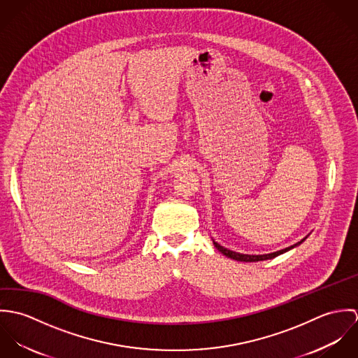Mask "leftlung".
Segmentation results:
<instances>
[{"label": "left lung", "instance_id": "8db88e82", "mask_svg": "<svg viewBox=\"0 0 358 358\" xmlns=\"http://www.w3.org/2000/svg\"><path fill=\"white\" fill-rule=\"evenodd\" d=\"M306 238L307 236L303 240H301L299 243H296L295 245H291V247H288V248H285V250H281V251H277V252H273V254H266V255H245V254H238V252L230 251V250H227V248H223V247L219 245L216 241H213V245L217 248L219 252H222L223 255H226L227 257H230V259H234V260H238V262H259V260H267V259H273V257H275V256L281 255V254H284V252H287V251H289V250H292V248L301 245Z\"/></svg>", "mask_w": 358, "mask_h": 358}]
</instances>
